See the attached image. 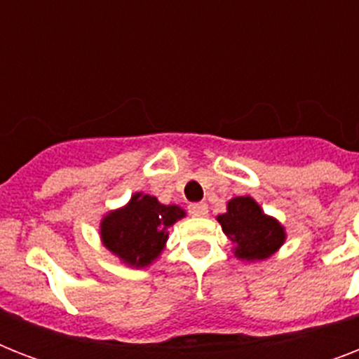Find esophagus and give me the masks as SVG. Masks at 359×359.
Listing matches in <instances>:
<instances>
[{
  "label": "esophagus",
  "instance_id": "34e87169",
  "mask_svg": "<svg viewBox=\"0 0 359 359\" xmlns=\"http://www.w3.org/2000/svg\"><path fill=\"white\" fill-rule=\"evenodd\" d=\"M190 214L197 216V218H203L208 214V205L207 203H194V205H190Z\"/></svg>",
  "mask_w": 359,
  "mask_h": 359
}]
</instances>
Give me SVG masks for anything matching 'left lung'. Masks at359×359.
Here are the masks:
<instances>
[{"instance_id": "obj_1", "label": "left lung", "mask_w": 359, "mask_h": 359, "mask_svg": "<svg viewBox=\"0 0 359 359\" xmlns=\"http://www.w3.org/2000/svg\"><path fill=\"white\" fill-rule=\"evenodd\" d=\"M216 219L225 236L233 242V251L240 261H264L272 257L287 238L283 225L264 214L261 205L250 196L233 197L227 201V212L219 214Z\"/></svg>"}]
</instances>
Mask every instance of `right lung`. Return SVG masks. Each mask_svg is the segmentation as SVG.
I'll use <instances>...</instances> for the list:
<instances>
[{
    "label": "right lung",
    "mask_w": 359,
    "mask_h": 359,
    "mask_svg": "<svg viewBox=\"0 0 359 359\" xmlns=\"http://www.w3.org/2000/svg\"><path fill=\"white\" fill-rule=\"evenodd\" d=\"M186 216L179 205H162L154 196L137 191L100 222V240L126 266L147 268L165 250L169 227Z\"/></svg>",
    "instance_id": "add662e5"
}]
</instances>
